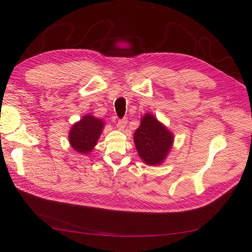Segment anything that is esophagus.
<instances>
[{
  "instance_id": "1",
  "label": "esophagus",
  "mask_w": 252,
  "mask_h": 252,
  "mask_svg": "<svg viewBox=\"0 0 252 252\" xmlns=\"http://www.w3.org/2000/svg\"><path fill=\"white\" fill-rule=\"evenodd\" d=\"M116 126L119 129H124L126 126V119H117Z\"/></svg>"
}]
</instances>
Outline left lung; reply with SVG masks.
I'll list each match as a JSON object with an SVG mask.
<instances>
[{
	"instance_id": "1",
	"label": "left lung",
	"mask_w": 252,
	"mask_h": 252,
	"mask_svg": "<svg viewBox=\"0 0 252 252\" xmlns=\"http://www.w3.org/2000/svg\"><path fill=\"white\" fill-rule=\"evenodd\" d=\"M134 141L143 161L156 165L163 161L173 145L174 137L153 115L147 113L135 131Z\"/></svg>"
}]
</instances>
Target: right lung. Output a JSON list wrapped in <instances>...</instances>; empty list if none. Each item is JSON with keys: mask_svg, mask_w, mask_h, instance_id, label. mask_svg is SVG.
Returning a JSON list of instances; mask_svg holds the SVG:
<instances>
[{"mask_svg": "<svg viewBox=\"0 0 252 252\" xmlns=\"http://www.w3.org/2000/svg\"><path fill=\"white\" fill-rule=\"evenodd\" d=\"M104 123L99 118L86 115L72 126L69 131V142L72 148L78 152L87 154L95 147L102 133Z\"/></svg>", "mask_w": 252, "mask_h": 252, "instance_id": "1", "label": "right lung"}]
</instances>
